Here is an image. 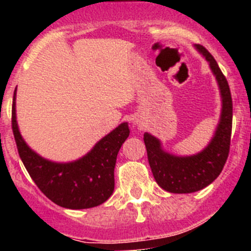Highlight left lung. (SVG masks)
I'll return each mask as SVG.
<instances>
[{"mask_svg": "<svg viewBox=\"0 0 251 251\" xmlns=\"http://www.w3.org/2000/svg\"><path fill=\"white\" fill-rule=\"evenodd\" d=\"M196 49L210 64L219 84L223 103L220 121L211 142L197 154L181 157L163 151L159 139L150 133H145L143 137L153 177L159 187L172 194H191L214 182L221 174L230 151L232 100L229 84L214 56L203 46L196 45Z\"/></svg>", "mask_w": 251, "mask_h": 251, "instance_id": "8db88e82", "label": "left lung"}]
</instances>
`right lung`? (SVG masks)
Returning <instances> with one entry per match:
<instances>
[{
    "label": "right lung",
    "instance_id": "obj_1",
    "mask_svg": "<svg viewBox=\"0 0 251 251\" xmlns=\"http://www.w3.org/2000/svg\"><path fill=\"white\" fill-rule=\"evenodd\" d=\"M12 130L20 158L32 181L52 202L65 208L80 210L105 202L114 191L117 154L129 136L128 123L119 124L74 162L57 163L39 156L20 134L16 121V90L13 93Z\"/></svg>",
    "mask_w": 251,
    "mask_h": 251
}]
</instances>
